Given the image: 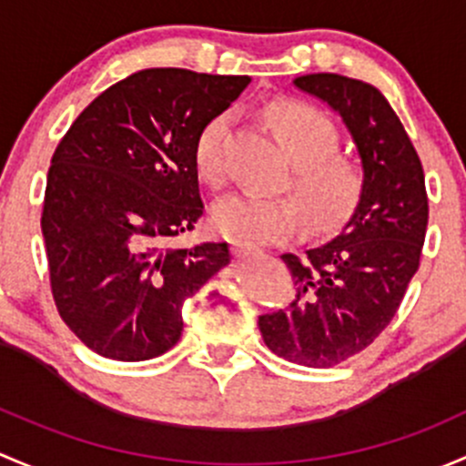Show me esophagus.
Masks as SVG:
<instances>
[{
  "label": "esophagus",
  "instance_id": "34e87169",
  "mask_svg": "<svg viewBox=\"0 0 466 466\" xmlns=\"http://www.w3.org/2000/svg\"><path fill=\"white\" fill-rule=\"evenodd\" d=\"M233 253H235V258H248L253 253V248L251 247H244V244H235Z\"/></svg>",
  "mask_w": 466,
  "mask_h": 466
}]
</instances>
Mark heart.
<instances>
[{
    "mask_svg": "<svg viewBox=\"0 0 466 466\" xmlns=\"http://www.w3.org/2000/svg\"><path fill=\"white\" fill-rule=\"evenodd\" d=\"M273 127L280 134L291 161L289 188L299 193L256 195L233 193L215 208L219 233L244 247L271 244L299 231L300 222L314 233H332L345 227L366 198V172L354 161L339 157L337 126L305 103H278L268 109ZM231 114L219 112L199 129L193 161L208 184L224 179V143L231 129Z\"/></svg>",
    "mask_w": 466,
    "mask_h": 466,
    "instance_id": "b5f03b06",
    "label": "heart"
}]
</instances>
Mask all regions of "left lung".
I'll return each instance as SVG.
<instances>
[{
  "label": "left lung",
  "instance_id": "obj_1",
  "mask_svg": "<svg viewBox=\"0 0 466 466\" xmlns=\"http://www.w3.org/2000/svg\"><path fill=\"white\" fill-rule=\"evenodd\" d=\"M294 83L340 114L368 188L340 235L303 256H280L296 300L260 316L258 325L278 357L332 368L363 352L400 309L420 267L429 198L420 157L381 91L339 74L300 76Z\"/></svg>",
  "mask_w": 466,
  "mask_h": 466
}]
</instances>
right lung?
I'll list each match as a JSON object with an SVG mask.
<instances>
[{"label":"right lung","mask_w":466,"mask_h":466,"mask_svg":"<svg viewBox=\"0 0 466 466\" xmlns=\"http://www.w3.org/2000/svg\"><path fill=\"white\" fill-rule=\"evenodd\" d=\"M248 76L146 69L105 89L57 143L42 235L60 319L116 361L167 352L181 305L231 265L227 242L177 248L204 215L195 138Z\"/></svg>","instance_id":"right-lung-1"}]
</instances>
